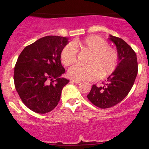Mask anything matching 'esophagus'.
<instances>
[{
	"instance_id": "esophagus-1",
	"label": "esophagus",
	"mask_w": 149,
	"mask_h": 149,
	"mask_svg": "<svg viewBox=\"0 0 149 149\" xmlns=\"http://www.w3.org/2000/svg\"><path fill=\"white\" fill-rule=\"evenodd\" d=\"M70 81H71V82H72V83H75V84H79V83H81V81H76V80H71Z\"/></svg>"
}]
</instances>
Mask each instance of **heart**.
<instances>
[{
  "label": "heart",
  "instance_id": "b5f03b06",
  "mask_svg": "<svg viewBox=\"0 0 149 149\" xmlns=\"http://www.w3.org/2000/svg\"><path fill=\"white\" fill-rule=\"evenodd\" d=\"M79 47L82 51L91 52L88 65L76 64L68 70L71 79L76 81H92L113 73L118 64V54L108 42L97 36H91L81 40H74L65 45L61 51L60 59L65 66L74 64L77 59Z\"/></svg>",
  "mask_w": 149,
  "mask_h": 149
}]
</instances>
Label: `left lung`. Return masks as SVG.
Masks as SVG:
<instances>
[{
  "label": "left lung",
  "instance_id": "8db88e82",
  "mask_svg": "<svg viewBox=\"0 0 149 149\" xmlns=\"http://www.w3.org/2000/svg\"><path fill=\"white\" fill-rule=\"evenodd\" d=\"M109 38L117 47L119 57L117 66L103 86L98 87L93 85L87 95L89 100L101 109L114 107L123 100L131 90L138 74L135 52L121 38L112 35Z\"/></svg>",
  "mask_w": 149,
  "mask_h": 149
}]
</instances>
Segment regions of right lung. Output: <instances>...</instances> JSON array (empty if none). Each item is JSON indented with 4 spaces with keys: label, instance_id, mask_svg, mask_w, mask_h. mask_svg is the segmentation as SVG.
I'll list each match as a JSON object with an SVG mask.
<instances>
[{
    "label": "right lung",
    "instance_id": "1",
    "mask_svg": "<svg viewBox=\"0 0 149 149\" xmlns=\"http://www.w3.org/2000/svg\"><path fill=\"white\" fill-rule=\"evenodd\" d=\"M68 38L47 36L26 46L14 68V83L23 103L39 114L52 111L58 105L61 93L69 80L60 77L65 72L60 53Z\"/></svg>",
    "mask_w": 149,
    "mask_h": 149
}]
</instances>
